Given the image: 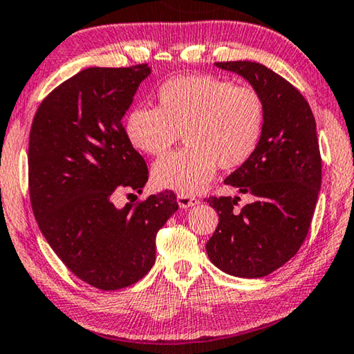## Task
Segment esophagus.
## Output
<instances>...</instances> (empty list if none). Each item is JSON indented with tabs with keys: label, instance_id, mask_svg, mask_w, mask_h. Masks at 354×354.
<instances>
[{
	"label": "esophagus",
	"instance_id": "esophagus-1",
	"mask_svg": "<svg viewBox=\"0 0 354 354\" xmlns=\"http://www.w3.org/2000/svg\"><path fill=\"white\" fill-rule=\"evenodd\" d=\"M177 202H178V207H180V208H189V207L198 205L199 199L191 198V196H187V194H178Z\"/></svg>",
	"mask_w": 354,
	"mask_h": 354
}]
</instances>
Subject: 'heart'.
<instances>
[{
  "label": "heart",
  "instance_id": "heart-1",
  "mask_svg": "<svg viewBox=\"0 0 354 354\" xmlns=\"http://www.w3.org/2000/svg\"><path fill=\"white\" fill-rule=\"evenodd\" d=\"M156 98V108H131L124 129L131 146L150 156H165L183 135L188 147L153 166L158 188L196 194L210 183L218 165L235 169L256 153L266 108L251 86L187 75L166 81Z\"/></svg>",
  "mask_w": 354,
  "mask_h": 354
}]
</instances>
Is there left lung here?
Here are the masks:
<instances>
[{
	"mask_svg": "<svg viewBox=\"0 0 354 354\" xmlns=\"http://www.w3.org/2000/svg\"><path fill=\"white\" fill-rule=\"evenodd\" d=\"M245 78L266 108L262 139L251 160L224 183L251 196L210 198L219 223L205 249L210 262L236 277H263L287 263L303 245L322 185L317 125L298 89L268 67L251 61L216 62Z\"/></svg>",
	"mask_w": 354,
	"mask_h": 354,
	"instance_id": "8db88e82",
	"label": "left lung"
}]
</instances>
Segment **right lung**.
<instances>
[{"mask_svg": "<svg viewBox=\"0 0 354 354\" xmlns=\"http://www.w3.org/2000/svg\"><path fill=\"white\" fill-rule=\"evenodd\" d=\"M150 67H89L40 103L28 166L39 229L64 265L100 290H119L155 263V236L178 204L172 191L115 207V193H141L146 161L122 119Z\"/></svg>", "mask_w": 354, "mask_h": 354, "instance_id": "1", "label": "right lung"}]
</instances>
